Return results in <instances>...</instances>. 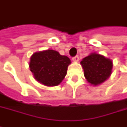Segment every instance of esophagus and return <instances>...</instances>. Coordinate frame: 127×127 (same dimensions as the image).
Segmentation results:
<instances>
[{"label": "esophagus", "mask_w": 127, "mask_h": 127, "mask_svg": "<svg viewBox=\"0 0 127 127\" xmlns=\"http://www.w3.org/2000/svg\"><path fill=\"white\" fill-rule=\"evenodd\" d=\"M72 60L73 61H75V62H77V61H78L79 58H78V55H76V56L73 57V58H72Z\"/></svg>", "instance_id": "obj_1"}]
</instances>
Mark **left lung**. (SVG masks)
Masks as SVG:
<instances>
[{
	"label": "left lung",
	"instance_id": "8db88e82",
	"mask_svg": "<svg viewBox=\"0 0 127 127\" xmlns=\"http://www.w3.org/2000/svg\"><path fill=\"white\" fill-rule=\"evenodd\" d=\"M81 64L84 75L89 83L97 85L102 83L110 76L112 69V61L102 55L93 53L85 58Z\"/></svg>",
	"mask_w": 127,
	"mask_h": 127
}]
</instances>
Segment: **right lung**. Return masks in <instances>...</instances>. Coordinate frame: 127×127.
<instances>
[{
	"label": "right lung",
	"mask_w": 127,
	"mask_h": 127,
	"mask_svg": "<svg viewBox=\"0 0 127 127\" xmlns=\"http://www.w3.org/2000/svg\"><path fill=\"white\" fill-rule=\"evenodd\" d=\"M70 63L68 57L61 55L57 51L46 50L34 53L29 66L36 81L52 87L62 82Z\"/></svg>",
	"instance_id": "1"
}]
</instances>
